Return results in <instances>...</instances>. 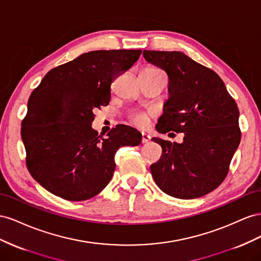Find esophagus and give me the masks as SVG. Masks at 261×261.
<instances>
[{
  "mask_svg": "<svg viewBox=\"0 0 261 261\" xmlns=\"http://www.w3.org/2000/svg\"><path fill=\"white\" fill-rule=\"evenodd\" d=\"M150 141H151V137L143 132L142 133V143H147V142H150Z\"/></svg>",
  "mask_w": 261,
  "mask_h": 261,
  "instance_id": "1",
  "label": "esophagus"
}]
</instances>
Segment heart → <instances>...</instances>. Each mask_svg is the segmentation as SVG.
Masks as SVG:
<instances>
[{
  "label": "heart",
  "instance_id": "b5f03b06",
  "mask_svg": "<svg viewBox=\"0 0 261 261\" xmlns=\"http://www.w3.org/2000/svg\"><path fill=\"white\" fill-rule=\"evenodd\" d=\"M145 70H159L156 68H146ZM130 121L138 126H145L148 122V115L144 113H136L130 116Z\"/></svg>",
  "mask_w": 261,
  "mask_h": 261
}]
</instances>
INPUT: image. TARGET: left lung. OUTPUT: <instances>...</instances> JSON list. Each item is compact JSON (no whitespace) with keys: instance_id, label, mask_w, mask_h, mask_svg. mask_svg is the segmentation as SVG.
<instances>
[{"instance_id":"left-lung-1","label":"left lung","mask_w":261,"mask_h":261,"mask_svg":"<svg viewBox=\"0 0 261 261\" xmlns=\"http://www.w3.org/2000/svg\"><path fill=\"white\" fill-rule=\"evenodd\" d=\"M143 56L169 79V98L156 130L185 135L180 144L152 139L162 146L160 161L150 167L152 176L169 196L202 197L225 179L240 145L237 103L217 73L182 52L144 50Z\"/></svg>"}]
</instances>
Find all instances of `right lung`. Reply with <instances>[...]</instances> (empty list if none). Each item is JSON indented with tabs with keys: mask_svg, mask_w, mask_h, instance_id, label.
<instances>
[{
	"mask_svg": "<svg viewBox=\"0 0 261 261\" xmlns=\"http://www.w3.org/2000/svg\"><path fill=\"white\" fill-rule=\"evenodd\" d=\"M141 50L91 51L50 70L28 99L20 135L28 172L49 192L69 201L95 197L114 175L115 155L142 136L118 125L98 136L93 110L107 106L110 85L138 61Z\"/></svg>",
	"mask_w": 261,
	"mask_h": 261,
	"instance_id": "add662e5",
	"label": "right lung"
}]
</instances>
